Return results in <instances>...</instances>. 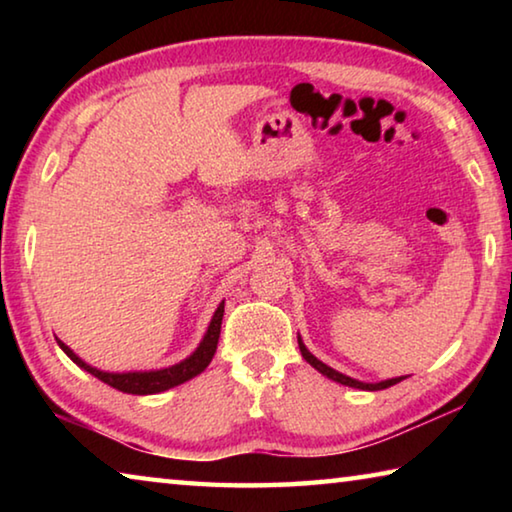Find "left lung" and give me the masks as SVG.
<instances>
[{
    "mask_svg": "<svg viewBox=\"0 0 512 512\" xmlns=\"http://www.w3.org/2000/svg\"><path fill=\"white\" fill-rule=\"evenodd\" d=\"M298 345H300V352H302V357L307 359V363H311V366H314L318 372H323L325 377H329V379H334V381H339V384H343V386H352V388H361V391H384V388H388V386H393V384H397V381H402L404 377H395V379H386V381H379V384H363V381H357V379H352V377H348V375H341V372H336L334 368H329V366H325L323 361H318L314 354H311L307 348H305V343H302L300 339H298Z\"/></svg>",
    "mask_w": 512,
    "mask_h": 512,
    "instance_id": "8db88e82",
    "label": "left lung"
}]
</instances>
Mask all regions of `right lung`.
I'll use <instances>...</instances> for the list:
<instances>
[{"label":"right lung","mask_w":512,"mask_h":512,"mask_svg":"<svg viewBox=\"0 0 512 512\" xmlns=\"http://www.w3.org/2000/svg\"><path fill=\"white\" fill-rule=\"evenodd\" d=\"M221 320H223V302L219 309L214 311V318L210 327H207L205 339L198 345L196 352L192 357H187L185 361L176 363V366L164 368V370H151V372H103L88 366V363L81 361L76 354L67 348L63 341H58L60 348L72 359L76 366H81L83 370H88L90 375L101 379L103 384H108L112 388H117L121 393H133V395H153V393H162L169 391V388L183 384V381L192 379L196 375L210 366V361L216 352V345H219V334H221Z\"/></svg>","instance_id":"add662e5"}]
</instances>
